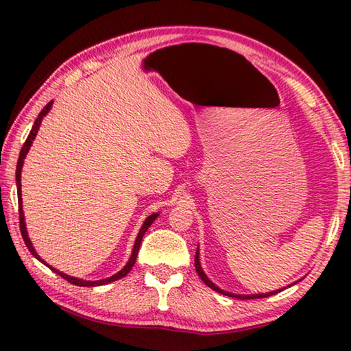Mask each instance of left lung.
<instances>
[{
	"mask_svg": "<svg viewBox=\"0 0 351 351\" xmlns=\"http://www.w3.org/2000/svg\"><path fill=\"white\" fill-rule=\"evenodd\" d=\"M195 268H197V272H198L199 278H201V280H203V282L207 285V287L212 288L213 291H217V293H219V294H224V295H229V297H237V299H241V300H246V299H261V297H269V295H274V294L280 293V291H282V289H277V291H272V293H266V294L240 295V294H230V293H228V291H223V289H219L218 287H215V285H213V283L209 280V278H207V276L204 274L203 269H201V265H199V257H198V251H197V254H195Z\"/></svg>",
	"mask_w": 351,
	"mask_h": 351,
	"instance_id": "obj_1",
	"label": "left lung"
}]
</instances>
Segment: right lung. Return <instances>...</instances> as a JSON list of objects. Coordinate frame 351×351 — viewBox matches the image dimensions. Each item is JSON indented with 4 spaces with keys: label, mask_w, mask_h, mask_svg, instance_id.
Segmentation results:
<instances>
[{
    "label": "right lung",
    "mask_w": 351,
    "mask_h": 351,
    "mask_svg": "<svg viewBox=\"0 0 351 351\" xmlns=\"http://www.w3.org/2000/svg\"><path fill=\"white\" fill-rule=\"evenodd\" d=\"M52 102H54V100H51L49 104H47L43 110L40 111V114H38V117L35 119V122H34V127H32V130H31V133H29V136H27V139H26V142L25 144H23V148H21V152H20V158H19V162H16V190H19V206H20V209H19V212H20V230H21V235H23V240H25V243H26V246H27V249L29 251H31V254L34 255L35 258H38L41 263H45L43 260L40 258V255L35 252V249H34V246H32V243H31V240H29V237H27V230H26V223H25V215H23V209H21V167H23V162H25V158H26V154H27V152H29V147H31V144H32V141L35 139V136H37V132H38V128H40V123H41V119H43V116L46 114L47 111L51 110V106H52ZM158 215L159 213H153V215H150L148 217L145 221H144V224H142V228H141V230H139V234H138V239H136V241H134V247H133V252H132V257H130V260H128V263L123 266V269H121L117 272V274H114V276H111V277H108V278H104V280H96V282H88V280H82V278H75V277H69V276H66V274H63V272H60V271H57V269H54V268H51L49 265H46V266H49V268L56 272V274H58L60 277H63L64 280H68L69 283H73V285H77V287H99V285H106V283H111V282H114V280H119V278H122V277H125L130 271H132V268L134 266V261H136V257H138V252H139V246H141V243H142V237H144V234L147 232V229L150 228L152 226V223L154 221V219L158 218Z\"/></svg>",
    "instance_id": "add662e5"
}]
</instances>
